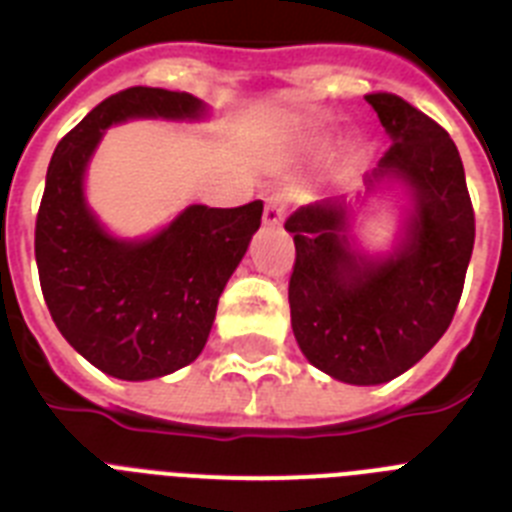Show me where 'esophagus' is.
Segmentation results:
<instances>
[{
	"label": "esophagus",
	"instance_id": "34e87169",
	"mask_svg": "<svg viewBox=\"0 0 512 512\" xmlns=\"http://www.w3.org/2000/svg\"><path fill=\"white\" fill-rule=\"evenodd\" d=\"M286 198L283 195H270L268 203H265V213H262V221H265V226H270V229H278V226L283 224V219H286Z\"/></svg>",
	"mask_w": 512,
	"mask_h": 512
}]
</instances>
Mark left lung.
Returning a JSON list of instances; mask_svg holds the SVG:
<instances>
[{"label":"left lung","mask_w":512,"mask_h":512,"mask_svg":"<svg viewBox=\"0 0 512 512\" xmlns=\"http://www.w3.org/2000/svg\"><path fill=\"white\" fill-rule=\"evenodd\" d=\"M391 146L368 185L397 177L412 193L404 237L389 257L350 250L348 198L293 211L291 327L311 366L345 384L397 379L448 330L474 250V208L459 149L433 118L391 92L366 95Z\"/></svg>","instance_id":"left-lung-1"}]
</instances>
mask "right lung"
I'll use <instances>...</instances> for the list:
<instances>
[{
    "mask_svg": "<svg viewBox=\"0 0 512 512\" xmlns=\"http://www.w3.org/2000/svg\"><path fill=\"white\" fill-rule=\"evenodd\" d=\"M203 113L188 92L128 87L71 128L48 164L35 219L43 299L71 348L115 379H159L201 355L221 291L260 229L262 201L188 206L154 237L115 239L87 208L84 170L113 123Z\"/></svg>",
    "mask_w": 512,
    "mask_h": 512,
    "instance_id": "1",
    "label": "right lung"
}]
</instances>
